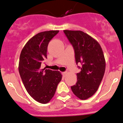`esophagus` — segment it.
I'll return each instance as SVG.
<instances>
[{
  "mask_svg": "<svg viewBox=\"0 0 123 123\" xmlns=\"http://www.w3.org/2000/svg\"><path fill=\"white\" fill-rule=\"evenodd\" d=\"M62 74H63V76H64V77H65V76H66V74H67V72H66V71H65V72H63V73H62Z\"/></svg>",
  "mask_w": 123,
  "mask_h": 123,
  "instance_id": "1",
  "label": "esophagus"
}]
</instances>
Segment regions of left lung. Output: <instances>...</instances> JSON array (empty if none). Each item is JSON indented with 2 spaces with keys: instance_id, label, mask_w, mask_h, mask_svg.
<instances>
[{
  "instance_id": "obj_1",
  "label": "left lung",
  "mask_w": 123,
  "mask_h": 123,
  "mask_svg": "<svg viewBox=\"0 0 123 123\" xmlns=\"http://www.w3.org/2000/svg\"><path fill=\"white\" fill-rule=\"evenodd\" d=\"M64 32L74 48L77 64H82L71 90L78 98L85 100L97 91L104 75L106 61L102 49L96 40L84 32L64 30Z\"/></svg>"
}]
</instances>
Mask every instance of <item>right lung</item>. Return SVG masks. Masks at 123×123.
<instances>
[{
  "instance_id": "1",
  "label": "right lung",
  "mask_w": 123,
  "mask_h": 123,
  "mask_svg": "<svg viewBox=\"0 0 123 123\" xmlns=\"http://www.w3.org/2000/svg\"><path fill=\"white\" fill-rule=\"evenodd\" d=\"M59 31L41 32L26 43L21 52L18 71L26 90L36 101L45 104L54 96L61 73L42 69L41 64L47 58L49 42Z\"/></svg>"
}]
</instances>
